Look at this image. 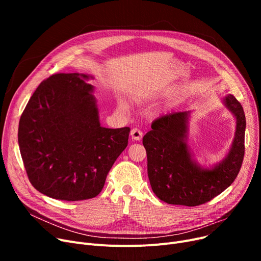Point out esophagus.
Here are the masks:
<instances>
[{
    "mask_svg": "<svg viewBox=\"0 0 261 261\" xmlns=\"http://www.w3.org/2000/svg\"><path fill=\"white\" fill-rule=\"evenodd\" d=\"M130 135H131V139H132L133 141H141L142 138H143L142 131L139 130V129H136V128H134V129L131 130Z\"/></svg>",
    "mask_w": 261,
    "mask_h": 261,
    "instance_id": "34e87169",
    "label": "esophagus"
}]
</instances>
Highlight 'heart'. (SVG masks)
<instances>
[{"mask_svg": "<svg viewBox=\"0 0 261 261\" xmlns=\"http://www.w3.org/2000/svg\"><path fill=\"white\" fill-rule=\"evenodd\" d=\"M151 97H152V96L149 95V94H142V95L139 96L138 98H136V101L142 103V102H144V101H147L148 99H150Z\"/></svg>", "mask_w": 261, "mask_h": 261, "instance_id": "b5f03b06", "label": "heart"}]
</instances>
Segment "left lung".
Segmentation results:
<instances>
[{
    "mask_svg": "<svg viewBox=\"0 0 261 261\" xmlns=\"http://www.w3.org/2000/svg\"><path fill=\"white\" fill-rule=\"evenodd\" d=\"M221 100L235 117L236 129L227 152L213 165L201 166L188 145L191 111L154 120L143 138L150 185L161 201L197 206L220 195L235 181L244 155L245 115L231 94Z\"/></svg>",
    "mask_w": 261,
    "mask_h": 261,
    "instance_id": "8db88e82",
    "label": "left lung"
}]
</instances>
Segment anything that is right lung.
<instances>
[{
    "label": "right lung",
    "instance_id": "right-lung-1",
    "mask_svg": "<svg viewBox=\"0 0 261 261\" xmlns=\"http://www.w3.org/2000/svg\"><path fill=\"white\" fill-rule=\"evenodd\" d=\"M89 74H56L41 82L21 115L18 142L33 186L47 197L97 196L128 145L130 128L101 126Z\"/></svg>",
    "mask_w": 261,
    "mask_h": 261
}]
</instances>
